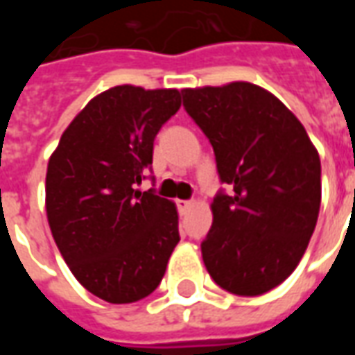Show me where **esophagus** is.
Here are the masks:
<instances>
[{
	"mask_svg": "<svg viewBox=\"0 0 355 355\" xmlns=\"http://www.w3.org/2000/svg\"><path fill=\"white\" fill-rule=\"evenodd\" d=\"M177 205H178V211H180V213H182V215H184L186 211H188V209L192 207L193 203H192V201H186V200H180V201H177Z\"/></svg>",
	"mask_w": 355,
	"mask_h": 355,
	"instance_id": "34e87169",
	"label": "esophagus"
}]
</instances>
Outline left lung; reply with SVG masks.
I'll list each match as a JSON object with an SVG mask.
<instances>
[{
    "mask_svg": "<svg viewBox=\"0 0 355 355\" xmlns=\"http://www.w3.org/2000/svg\"><path fill=\"white\" fill-rule=\"evenodd\" d=\"M182 102L230 186L211 203L213 226L201 241L205 268L228 293L262 295L293 274L312 238L320 154L297 116L254 83L182 89Z\"/></svg>",
    "mask_w": 355,
    "mask_h": 355,
    "instance_id": "obj_1",
    "label": "left lung"
}]
</instances>
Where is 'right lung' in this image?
Wrapping results in <instances>:
<instances>
[{"label":"right lung","mask_w":355,"mask_h":355,"mask_svg":"<svg viewBox=\"0 0 355 355\" xmlns=\"http://www.w3.org/2000/svg\"><path fill=\"white\" fill-rule=\"evenodd\" d=\"M178 108V89L112 87L73 117L49 157L51 234L76 279L110 304L154 293L180 241L175 203L135 188Z\"/></svg>","instance_id":"obj_1"}]
</instances>
